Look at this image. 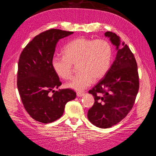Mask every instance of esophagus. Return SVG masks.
<instances>
[{
    "mask_svg": "<svg viewBox=\"0 0 156 156\" xmlns=\"http://www.w3.org/2000/svg\"><path fill=\"white\" fill-rule=\"evenodd\" d=\"M84 94V92H76V95L78 96V97H82Z\"/></svg>",
    "mask_w": 156,
    "mask_h": 156,
    "instance_id": "1",
    "label": "esophagus"
}]
</instances>
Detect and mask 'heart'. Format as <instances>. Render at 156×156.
<instances>
[{"label":"heart","mask_w":156,"mask_h":156,"mask_svg":"<svg viewBox=\"0 0 156 156\" xmlns=\"http://www.w3.org/2000/svg\"><path fill=\"white\" fill-rule=\"evenodd\" d=\"M62 53L63 56L53 58L52 68L59 78L69 80L73 65L77 64L79 73L67 84L76 90H84L103 78L110 68L112 47L107 39H75L64 46Z\"/></svg>","instance_id":"obj_1"}]
</instances>
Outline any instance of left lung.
Segmentation results:
<instances>
[{"mask_svg":"<svg viewBox=\"0 0 156 156\" xmlns=\"http://www.w3.org/2000/svg\"><path fill=\"white\" fill-rule=\"evenodd\" d=\"M117 54L105 77L88 91L94 103L88 111V119L98 127L106 129L122 121L132 109L140 88L136 59L115 33L107 31Z\"/></svg>","mask_w":156,"mask_h":156,"instance_id":"left-lung-1","label":"left lung"}]
</instances>
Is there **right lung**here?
I'll use <instances>...</instances> for the list:
<instances>
[{"instance_id": "obj_1", "label": "right lung", "mask_w": 156, "mask_h": 156, "mask_svg": "<svg viewBox=\"0 0 156 156\" xmlns=\"http://www.w3.org/2000/svg\"><path fill=\"white\" fill-rule=\"evenodd\" d=\"M72 34V31L49 29L35 36L20 55L19 93L25 110L35 121L43 123L56 121L64 113L66 104L76 97L71 89L54 90L62 82L51 66L57 43Z\"/></svg>"}]
</instances>
